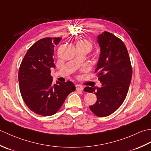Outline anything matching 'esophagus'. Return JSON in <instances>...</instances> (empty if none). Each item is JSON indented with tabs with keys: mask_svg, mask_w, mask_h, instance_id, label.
Returning <instances> with one entry per match:
<instances>
[{
	"mask_svg": "<svg viewBox=\"0 0 151 151\" xmlns=\"http://www.w3.org/2000/svg\"><path fill=\"white\" fill-rule=\"evenodd\" d=\"M77 91H83V87L81 85H76Z\"/></svg>",
	"mask_w": 151,
	"mask_h": 151,
	"instance_id": "obj_1",
	"label": "esophagus"
}]
</instances>
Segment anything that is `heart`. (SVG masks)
Masks as SVG:
<instances>
[{"label": "heart", "instance_id": "1", "mask_svg": "<svg viewBox=\"0 0 151 151\" xmlns=\"http://www.w3.org/2000/svg\"><path fill=\"white\" fill-rule=\"evenodd\" d=\"M80 47L85 49V50L87 52H90L93 48V45L91 44L90 42H88L86 40H79L78 43H77L76 47Z\"/></svg>", "mask_w": 151, "mask_h": 151}]
</instances>
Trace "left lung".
<instances>
[{
  "label": "left lung",
  "mask_w": 151,
  "mask_h": 151,
  "mask_svg": "<svg viewBox=\"0 0 151 151\" xmlns=\"http://www.w3.org/2000/svg\"><path fill=\"white\" fill-rule=\"evenodd\" d=\"M98 42L100 56L95 73L101 87H86L84 91L96 95V102L89 108L94 115L103 117L114 113L124 101L132 68L127 47L121 39L105 31L98 36Z\"/></svg>",
  "instance_id": "8db88e82"
}]
</instances>
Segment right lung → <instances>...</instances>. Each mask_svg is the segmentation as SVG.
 Wrapping results in <instances>:
<instances>
[{"label":"right lung","mask_w":151,"mask_h":151,"mask_svg":"<svg viewBox=\"0 0 151 151\" xmlns=\"http://www.w3.org/2000/svg\"><path fill=\"white\" fill-rule=\"evenodd\" d=\"M62 38H42L30 47L24 55L19 69V90L24 102L39 115L55 114L66 97L76 87L72 82H57L53 85L51 68H55V45Z\"/></svg>","instance_id":"add662e5"}]
</instances>
